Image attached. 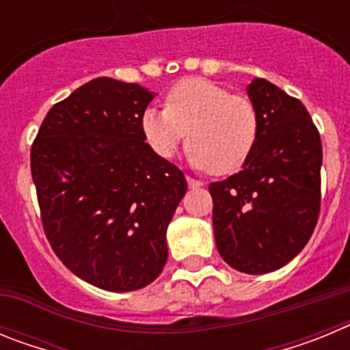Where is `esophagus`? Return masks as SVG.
<instances>
[{
    "label": "esophagus",
    "mask_w": 350,
    "mask_h": 350,
    "mask_svg": "<svg viewBox=\"0 0 350 350\" xmlns=\"http://www.w3.org/2000/svg\"><path fill=\"white\" fill-rule=\"evenodd\" d=\"M187 185H189V189H198V187H202L203 182L196 180V178H191L187 177Z\"/></svg>",
    "instance_id": "obj_1"
}]
</instances>
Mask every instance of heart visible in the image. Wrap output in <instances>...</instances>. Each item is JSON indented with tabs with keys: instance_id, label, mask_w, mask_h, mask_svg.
<instances>
[{
	"instance_id": "heart-1",
	"label": "heart",
	"mask_w": 350,
	"mask_h": 350,
	"mask_svg": "<svg viewBox=\"0 0 350 350\" xmlns=\"http://www.w3.org/2000/svg\"><path fill=\"white\" fill-rule=\"evenodd\" d=\"M142 131L163 159L175 156L187 133L191 166L228 175L245 165L259 137L258 110L247 98L205 79H185L166 96V110L147 108Z\"/></svg>"
}]
</instances>
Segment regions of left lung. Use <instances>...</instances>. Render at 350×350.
Masks as SVG:
<instances>
[{
  "label": "left lung",
  "instance_id": "1",
  "mask_svg": "<svg viewBox=\"0 0 350 350\" xmlns=\"http://www.w3.org/2000/svg\"><path fill=\"white\" fill-rule=\"evenodd\" d=\"M259 117L242 172L210 184L219 254L249 275L270 273L310 240L321 206L323 145L301 101L265 79L247 85Z\"/></svg>",
  "mask_w": 350,
  "mask_h": 350
}]
</instances>
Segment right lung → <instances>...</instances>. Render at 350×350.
<instances>
[{"label": "right lung", "mask_w": 350, "mask_h": 350, "mask_svg": "<svg viewBox=\"0 0 350 350\" xmlns=\"http://www.w3.org/2000/svg\"><path fill=\"white\" fill-rule=\"evenodd\" d=\"M154 92L100 77L54 105L31 147L43 230L55 256L112 293L148 286L168 259L166 230L187 191L154 152L142 113Z\"/></svg>", "instance_id": "1"}]
</instances>
